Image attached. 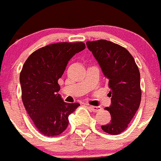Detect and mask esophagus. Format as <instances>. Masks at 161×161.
Listing matches in <instances>:
<instances>
[{
  "instance_id": "34e87169",
  "label": "esophagus",
  "mask_w": 161,
  "mask_h": 161,
  "mask_svg": "<svg viewBox=\"0 0 161 161\" xmlns=\"http://www.w3.org/2000/svg\"><path fill=\"white\" fill-rule=\"evenodd\" d=\"M88 107L90 108V109H91L92 112H98L99 110H101L102 108L100 107V106H88Z\"/></svg>"
}]
</instances>
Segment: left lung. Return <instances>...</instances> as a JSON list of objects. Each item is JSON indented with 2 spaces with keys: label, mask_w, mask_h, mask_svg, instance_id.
Wrapping results in <instances>:
<instances>
[{
  "label": "left lung",
  "mask_w": 161,
  "mask_h": 161,
  "mask_svg": "<svg viewBox=\"0 0 161 161\" xmlns=\"http://www.w3.org/2000/svg\"><path fill=\"white\" fill-rule=\"evenodd\" d=\"M88 49L109 81L111 104L106 107L111 121L103 131L118 135L127 129L139 109L142 91L140 71L131 54L125 47L105 40L86 42Z\"/></svg>",
  "instance_id": "left-lung-1"
}]
</instances>
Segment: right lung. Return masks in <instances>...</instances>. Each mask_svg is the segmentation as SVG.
<instances>
[{"instance_id":"right-lung-1","label":"right lung","mask_w":161,"mask_h":161,"mask_svg":"<svg viewBox=\"0 0 161 161\" xmlns=\"http://www.w3.org/2000/svg\"><path fill=\"white\" fill-rule=\"evenodd\" d=\"M85 49V43H57L30 55L19 75L22 101L28 115L42 134L58 136L67 129L68 117L80 105L64 102L58 92L69 60Z\"/></svg>"}]
</instances>
